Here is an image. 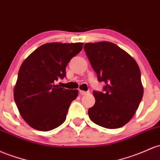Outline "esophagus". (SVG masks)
<instances>
[{"mask_svg":"<svg viewBox=\"0 0 160 160\" xmlns=\"http://www.w3.org/2000/svg\"><path fill=\"white\" fill-rule=\"evenodd\" d=\"M80 95H87V93H89V92H86V91L80 90Z\"/></svg>","mask_w":160,"mask_h":160,"instance_id":"1","label":"esophagus"}]
</instances>
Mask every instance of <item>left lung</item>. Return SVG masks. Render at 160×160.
<instances>
[{
  "label": "left lung",
  "instance_id": "obj_1",
  "mask_svg": "<svg viewBox=\"0 0 160 160\" xmlns=\"http://www.w3.org/2000/svg\"><path fill=\"white\" fill-rule=\"evenodd\" d=\"M83 48L98 80L105 83L103 92H92L96 102L88 110L89 118L106 128L122 127L134 116L143 97L139 66L109 42L85 43Z\"/></svg>",
  "mask_w": 160,
  "mask_h": 160
}]
</instances>
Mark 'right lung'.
Returning <instances> with one entry per match:
<instances>
[{
	"label": "right lung",
	"instance_id": "1",
	"mask_svg": "<svg viewBox=\"0 0 160 160\" xmlns=\"http://www.w3.org/2000/svg\"><path fill=\"white\" fill-rule=\"evenodd\" d=\"M83 43L44 44L21 64L13 96L21 116L32 128L48 131L64 122L77 89L56 85L66 77V67Z\"/></svg>",
	"mask_w": 160,
	"mask_h": 160
}]
</instances>
